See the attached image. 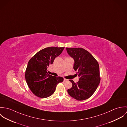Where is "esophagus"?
<instances>
[{
	"mask_svg": "<svg viewBox=\"0 0 127 127\" xmlns=\"http://www.w3.org/2000/svg\"><path fill=\"white\" fill-rule=\"evenodd\" d=\"M64 82H66V81H67V80L66 79H64Z\"/></svg>",
	"mask_w": 127,
	"mask_h": 127,
	"instance_id": "esophagus-1",
	"label": "esophagus"
}]
</instances>
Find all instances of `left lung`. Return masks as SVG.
<instances>
[{
  "instance_id": "obj_1",
  "label": "left lung",
  "mask_w": 127,
  "mask_h": 127,
  "mask_svg": "<svg viewBox=\"0 0 127 127\" xmlns=\"http://www.w3.org/2000/svg\"><path fill=\"white\" fill-rule=\"evenodd\" d=\"M68 55L74 60V69L79 77V81L72 84L68 94L76 100L82 101L91 97L100 82L99 65L94 57L82 48H66Z\"/></svg>"
}]
</instances>
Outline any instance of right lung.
Here are the masks:
<instances>
[{
    "instance_id": "obj_1",
    "label": "right lung",
    "mask_w": 127,
    "mask_h": 127,
    "mask_svg": "<svg viewBox=\"0 0 127 127\" xmlns=\"http://www.w3.org/2000/svg\"><path fill=\"white\" fill-rule=\"evenodd\" d=\"M64 47H50L44 48L35 55L28 62L25 77L26 83L34 94L40 98L52 95L57 85L63 82L62 77L48 74V67L55 59L62 53Z\"/></svg>"
}]
</instances>
